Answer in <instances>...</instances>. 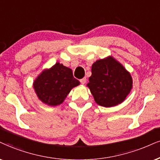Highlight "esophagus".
I'll use <instances>...</instances> for the list:
<instances>
[{
  "instance_id": "1",
  "label": "esophagus",
  "mask_w": 160,
  "mask_h": 160,
  "mask_svg": "<svg viewBox=\"0 0 160 160\" xmlns=\"http://www.w3.org/2000/svg\"><path fill=\"white\" fill-rule=\"evenodd\" d=\"M80 82L82 84H84L86 83V78H83L80 80Z\"/></svg>"
}]
</instances>
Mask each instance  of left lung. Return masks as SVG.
<instances>
[{
  "label": "left lung",
  "mask_w": 160,
  "mask_h": 160,
  "mask_svg": "<svg viewBox=\"0 0 160 160\" xmlns=\"http://www.w3.org/2000/svg\"><path fill=\"white\" fill-rule=\"evenodd\" d=\"M89 88L98 105L110 108L125 101L133 88L131 75L113 56L99 59L92 65Z\"/></svg>",
  "instance_id": "8db88e82"
}]
</instances>
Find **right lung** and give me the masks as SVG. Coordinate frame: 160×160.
Returning <instances> with one entry per match:
<instances>
[{
    "label": "right lung",
    "instance_id": "obj_1",
    "mask_svg": "<svg viewBox=\"0 0 160 160\" xmlns=\"http://www.w3.org/2000/svg\"><path fill=\"white\" fill-rule=\"evenodd\" d=\"M79 84L70 68L57 62L38 75L33 82V88L41 102L49 106H57L63 103L70 90Z\"/></svg>",
    "mask_w": 160,
    "mask_h": 160
}]
</instances>
